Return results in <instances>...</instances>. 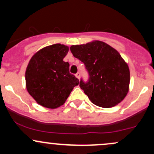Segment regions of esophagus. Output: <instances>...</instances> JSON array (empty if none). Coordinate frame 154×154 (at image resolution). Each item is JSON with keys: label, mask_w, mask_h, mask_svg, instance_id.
Segmentation results:
<instances>
[{"label": "esophagus", "mask_w": 154, "mask_h": 154, "mask_svg": "<svg viewBox=\"0 0 154 154\" xmlns=\"http://www.w3.org/2000/svg\"><path fill=\"white\" fill-rule=\"evenodd\" d=\"M75 76L77 77V78L79 79V77H80V74H79V72H77V73L75 74Z\"/></svg>", "instance_id": "esophagus-1"}]
</instances>
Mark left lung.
<instances>
[{
  "instance_id": "8db88e82",
  "label": "left lung",
  "mask_w": 154,
  "mask_h": 154,
  "mask_svg": "<svg viewBox=\"0 0 154 154\" xmlns=\"http://www.w3.org/2000/svg\"><path fill=\"white\" fill-rule=\"evenodd\" d=\"M71 52L84 63L88 81L81 78L79 87L93 103L110 108L126 96L130 84L129 67L117 51L101 41L72 45Z\"/></svg>"
}]
</instances>
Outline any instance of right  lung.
<instances>
[{
    "label": "right lung",
    "instance_id": "add662e5",
    "mask_svg": "<svg viewBox=\"0 0 154 154\" xmlns=\"http://www.w3.org/2000/svg\"><path fill=\"white\" fill-rule=\"evenodd\" d=\"M69 48L54 44L44 48L32 57L25 78L28 93L44 107L63 105L79 79L69 73V63L63 61Z\"/></svg>",
    "mask_w": 154,
    "mask_h": 154
}]
</instances>
